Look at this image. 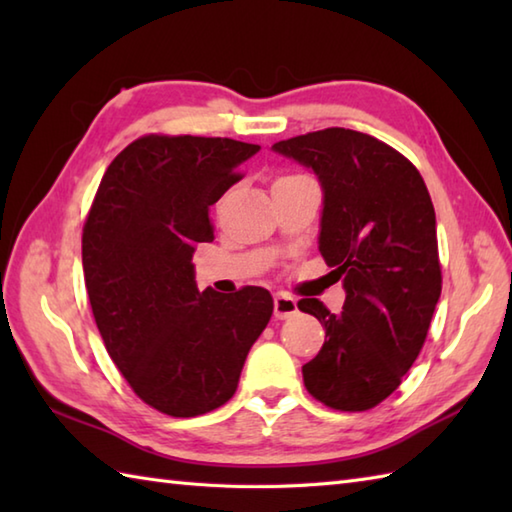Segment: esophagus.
<instances>
[{
    "label": "esophagus",
    "instance_id": "34e87169",
    "mask_svg": "<svg viewBox=\"0 0 512 512\" xmlns=\"http://www.w3.org/2000/svg\"><path fill=\"white\" fill-rule=\"evenodd\" d=\"M297 312H299L297 301L288 297V295H284V292H277V295H275V317L277 319H290V317H295Z\"/></svg>",
    "mask_w": 512,
    "mask_h": 512
}]
</instances>
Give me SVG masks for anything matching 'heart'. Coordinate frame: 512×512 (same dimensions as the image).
Here are the masks:
<instances>
[{
	"instance_id": "heart-1",
	"label": "heart",
	"mask_w": 512,
	"mask_h": 512,
	"mask_svg": "<svg viewBox=\"0 0 512 512\" xmlns=\"http://www.w3.org/2000/svg\"><path fill=\"white\" fill-rule=\"evenodd\" d=\"M295 178H301V176H286V178H279L277 182H284V180H295Z\"/></svg>"
}]
</instances>
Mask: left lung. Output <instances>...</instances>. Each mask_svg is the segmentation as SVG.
<instances>
[{
	"label": "left lung",
	"mask_w": 512,
	"mask_h": 512,
	"mask_svg": "<svg viewBox=\"0 0 512 512\" xmlns=\"http://www.w3.org/2000/svg\"><path fill=\"white\" fill-rule=\"evenodd\" d=\"M273 151L317 176L319 253L345 290L339 314L319 299L299 301L325 328L321 352L303 365V383L332 409H372L418 358L440 299L429 191L405 156L354 129H321L281 140Z\"/></svg>",
	"instance_id": "8db88e82"
}]
</instances>
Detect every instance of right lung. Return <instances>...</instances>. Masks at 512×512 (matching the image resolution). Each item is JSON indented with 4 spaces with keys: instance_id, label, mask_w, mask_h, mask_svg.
Returning <instances> with one entry per match:
<instances>
[{
    "instance_id": "right-lung-1",
    "label": "right lung",
    "mask_w": 512,
    "mask_h": 512,
    "mask_svg": "<svg viewBox=\"0 0 512 512\" xmlns=\"http://www.w3.org/2000/svg\"><path fill=\"white\" fill-rule=\"evenodd\" d=\"M259 145L143 136L107 167L83 228V273L107 354L147 405L193 418L231 400L273 314L257 286L198 290L193 253L213 242L209 206Z\"/></svg>"
}]
</instances>
